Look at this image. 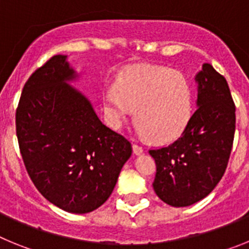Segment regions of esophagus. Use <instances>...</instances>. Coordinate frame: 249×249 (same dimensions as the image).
<instances>
[{"label": "esophagus", "mask_w": 249, "mask_h": 249, "mask_svg": "<svg viewBox=\"0 0 249 249\" xmlns=\"http://www.w3.org/2000/svg\"><path fill=\"white\" fill-rule=\"evenodd\" d=\"M143 151L144 148L141 146V144H137V143L133 144V152H135L136 155H141V153H143Z\"/></svg>", "instance_id": "34e87169"}]
</instances>
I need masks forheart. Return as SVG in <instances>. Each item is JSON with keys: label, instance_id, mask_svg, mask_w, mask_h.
<instances>
[{"label": "heart", "instance_id": "obj_1", "mask_svg": "<svg viewBox=\"0 0 249 249\" xmlns=\"http://www.w3.org/2000/svg\"><path fill=\"white\" fill-rule=\"evenodd\" d=\"M109 123L116 128L135 116L142 137L169 142L183 133L192 116V94L186 77L157 66H137L103 94Z\"/></svg>", "mask_w": 249, "mask_h": 249}]
</instances>
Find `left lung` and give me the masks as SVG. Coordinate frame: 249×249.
<instances>
[{
  "label": "left lung",
  "mask_w": 249,
  "mask_h": 249,
  "mask_svg": "<svg viewBox=\"0 0 249 249\" xmlns=\"http://www.w3.org/2000/svg\"><path fill=\"white\" fill-rule=\"evenodd\" d=\"M197 109L173 143L149 149L153 190L164 203L187 207L210 195L226 172L236 131V106L222 74L204 63L196 76Z\"/></svg>",
  "instance_id": "1"
}]
</instances>
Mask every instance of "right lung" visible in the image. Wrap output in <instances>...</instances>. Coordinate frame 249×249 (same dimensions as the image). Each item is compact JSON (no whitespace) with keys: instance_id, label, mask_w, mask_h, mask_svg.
I'll use <instances>...</instances> for the list:
<instances>
[{"instance_id":"1","label":"right lung","mask_w":249,"mask_h":249,"mask_svg":"<svg viewBox=\"0 0 249 249\" xmlns=\"http://www.w3.org/2000/svg\"><path fill=\"white\" fill-rule=\"evenodd\" d=\"M74 77L62 54L37 68L22 89L16 135L38 192L66 212L89 213L108 199L132 146L66 83Z\"/></svg>"}]
</instances>
